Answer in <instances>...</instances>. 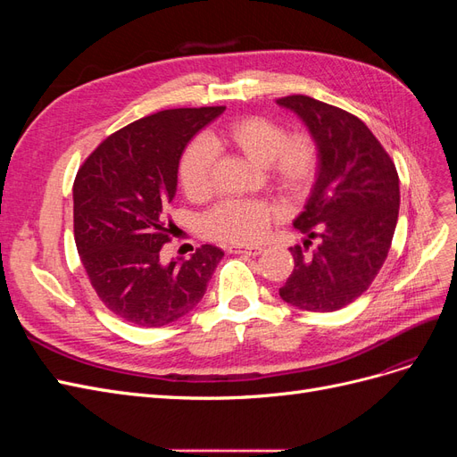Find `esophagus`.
I'll list each match as a JSON object with an SVG mask.
<instances>
[{
	"instance_id": "esophagus-1",
	"label": "esophagus",
	"mask_w": 457,
	"mask_h": 457,
	"mask_svg": "<svg viewBox=\"0 0 457 457\" xmlns=\"http://www.w3.org/2000/svg\"><path fill=\"white\" fill-rule=\"evenodd\" d=\"M227 250H228V253H242V255L255 257L262 252V247L261 245H237V244H234V245H228Z\"/></svg>"
}]
</instances>
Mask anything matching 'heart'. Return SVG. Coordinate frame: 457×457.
<instances>
[{
  "label": "heart",
  "instance_id": "heart-1",
  "mask_svg": "<svg viewBox=\"0 0 457 457\" xmlns=\"http://www.w3.org/2000/svg\"><path fill=\"white\" fill-rule=\"evenodd\" d=\"M232 148L262 165L269 181L287 198H299L314 183L320 168V148L309 131L286 129L267 116L232 120L205 141H192L179 160V183L188 198L212 192L213 148ZM280 212L265 200H225L204 217L207 237L234 244L257 242Z\"/></svg>",
  "mask_w": 457,
  "mask_h": 457
}]
</instances>
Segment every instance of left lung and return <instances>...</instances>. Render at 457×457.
Listing matches in <instances>:
<instances>
[{
    "mask_svg": "<svg viewBox=\"0 0 457 457\" xmlns=\"http://www.w3.org/2000/svg\"><path fill=\"white\" fill-rule=\"evenodd\" d=\"M305 121L320 148L311 198L294 227L307 234L289 247L295 267L280 297L303 311L331 312L361 297L391 250L398 220V173L391 156L354 114L289 95L276 101ZM315 250L308 252L312 240Z\"/></svg>",
    "mask_w": 457,
    "mask_h": 457,
    "instance_id": "left-lung-1",
    "label": "left lung"
}]
</instances>
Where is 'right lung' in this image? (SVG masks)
<instances>
[{"label":"right lung","mask_w":457,"mask_h":457,"mask_svg":"<svg viewBox=\"0 0 457 457\" xmlns=\"http://www.w3.org/2000/svg\"><path fill=\"white\" fill-rule=\"evenodd\" d=\"M225 106L173 108L141 118L96 146L74 181V240L103 305L139 328L188 314L205 294L223 252L204 244L163 262L173 220L179 160L188 141Z\"/></svg>","instance_id":"add662e5"}]
</instances>
